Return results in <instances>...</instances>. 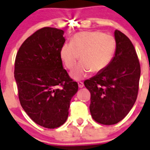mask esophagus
<instances>
[{"instance_id":"1","label":"esophagus","mask_w":150,"mask_h":150,"mask_svg":"<svg viewBox=\"0 0 150 150\" xmlns=\"http://www.w3.org/2000/svg\"><path fill=\"white\" fill-rule=\"evenodd\" d=\"M78 84H79V87L80 88H82L83 87H84V83H83L82 81H79V82H78Z\"/></svg>"}]
</instances>
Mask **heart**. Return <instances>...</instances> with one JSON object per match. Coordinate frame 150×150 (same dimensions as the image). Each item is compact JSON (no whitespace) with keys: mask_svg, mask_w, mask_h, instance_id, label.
I'll return each instance as SVG.
<instances>
[{"mask_svg":"<svg viewBox=\"0 0 150 150\" xmlns=\"http://www.w3.org/2000/svg\"><path fill=\"white\" fill-rule=\"evenodd\" d=\"M116 44L112 36L100 32H81L75 34L70 44L60 49V58L68 69H72L79 59L81 62L71 71L75 80L88 76L90 71L99 72L109 64L115 51Z\"/></svg>","mask_w":150,"mask_h":150,"instance_id":"b5f03b06","label":"heart"}]
</instances>
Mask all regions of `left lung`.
I'll return each instance as SVG.
<instances>
[{"label": "left lung", "mask_w": 150, "mask_h": 150, "mask_svg": "<svg viewBox=\"0 0 150 150\" xmlns=\"http://www.w3.org/2000/svg\"><path fill=\"white\" fill-rule=\"evenodd\" d=\"M115 53L109 64L95 76L84 81L91 93L90 112L93 120L105 125L122 121L137 100L140 65L128 38L115 31Z\"/></svg>", "instance_id": "left-lung-1"}]
</instances>
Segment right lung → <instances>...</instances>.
Returning <instances> with one entry per match:
<instances>
[{"label":"right lung","instance_id":"1","mask_svg":"<svg viewBox=\"0 0 150 150\" xmlns=\"http://www.w3.org/2000/svg\"><path fill=\"white\" fill-rule=\"evenodd\" d=\"M63 34L50 27L38 30L23 43L15 59L21 106L33 122L50 129L66 122L70 100L79 88L62 67Z\"/></svg>","mask_w":150,"mask_h":150}]
</instances>
